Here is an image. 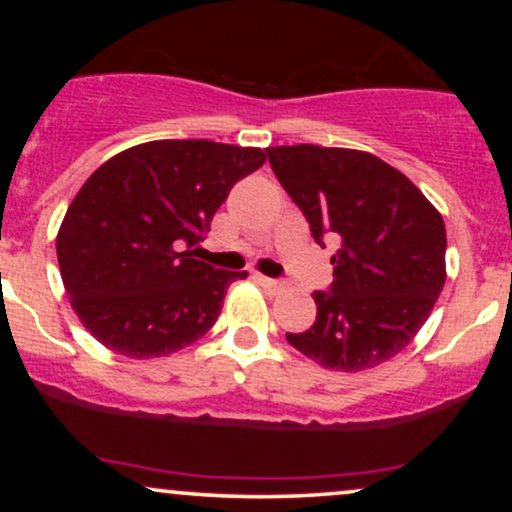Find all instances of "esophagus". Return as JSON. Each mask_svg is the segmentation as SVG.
<instances>
[{
  "label": "esophagus",
  "instance_id": "1",
  "mask_svg": "<svg viewBox=\"0 0 512 512\" xmlns=\"http://www.w3.org/2000/svg\"><path fill=\"white\" fill-rule=\"evenodd\" d=\"M255 279H257V284H262L269 293H281V291H284V284H281V281H276V279H269V276L255 274Z\"/></svg>",
  "mask_w": 512,
  "mask_h": 512
}]
</instances>
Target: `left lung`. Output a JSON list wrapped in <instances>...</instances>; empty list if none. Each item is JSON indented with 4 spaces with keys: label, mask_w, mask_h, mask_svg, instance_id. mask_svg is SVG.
Instances as JSON below:
<instances>
[{
    "label": "left lung",
    "mask_w": 512,
    "mask_h": 512,
    "mask_svg": "<svg viewBox=\"0 0 512 512\" xmlns=\"http://www.w3.org/2000/svg\"><path fill=\"white\" fill-rule=\"evenodd\" d=\"M269 163L317 243L334 233L330 291H315L310 330L286 334L322 368L358 373L419 334L445 284V223L397 168L356 149L269 146Z\"/></svg>",
    "instance_id": "obj_1"
}]
</instances>
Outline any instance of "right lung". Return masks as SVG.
Returning <instances> with one entry per match:
<instances>
[{
    "mask_svg": "<svg viewBox=\"0 0 512 512\" xmlns=\"http://www.w3.org/2000/svg\"><path fill=\"white\" fill-rule=\"evenodd\" d=\"M267 161L257 146L158 139L120 151L88 178L57 231L64 291L105 349L161 358L202 339L228 284L195 250L240 178Z\"/></svg>",
    "mask_w": 512,
    "mask_h": 512,
    "instance_id": "1",
    "label": "right lung"
}]
</instances>
